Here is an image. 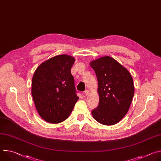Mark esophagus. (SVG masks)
I'll list each match as a JSON object with an SVG mask.
<instances>
[{"mask_svg": "<svg viewBox=\"0 0 161 161\" xmlns=\"http://www.w3.org/2000/svg\"><path fill=\"white\" fill-rule=\"evenodd\" d=\"M84 94H85L86 96H87V95L89 94V91H88V90H85V91H84Z\"/></svg>", "mask_w": 161, "mask_h": 161, "instance_id": "esophagus-1", "label": "esophagus"}]
</instances>
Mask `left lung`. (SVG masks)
I'll list each match as a JSON object with an SVG mask.
<instances>
[{"mask_svg":"<svg viewBox=\"0 0 161 161\" xmlns=\"http://www.w3.org/2000/svg\"><path fill=\"white\" fill-rule=\"evenodd\" d=\"M90 65L97 78L99 95V106L92 111V116L101 124H116L125 117L132 101V78L126 68L109 56L92 61Z\"/></svg>","mask_w":161,"mask_h":161,"instance_id":"left-lung-1","label":"left lung"}]
</instances>
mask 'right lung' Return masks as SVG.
I'll use <instances>...</instances> for the list:
<instances>
[{
    "label": "right lung",
    "mask_w": 161,
    "mask_h": 161,
    "mask_svg": "<svg viewBox=\"0 0 161 161\" xmlns=\"http://www.w3.org/2000/svg\"><path fill=\"white\" fill-rule=\"evenodd\" d=\"M75 61L70 55H60L36 69L32 81V96L39 114L46 122L64 121L79 99L71 73Z\"/></svg>",
    "instance_id": "right-lung-1"
}]
</instances>
